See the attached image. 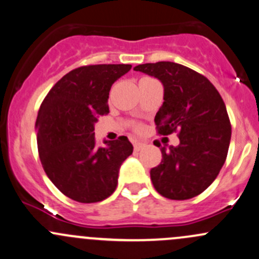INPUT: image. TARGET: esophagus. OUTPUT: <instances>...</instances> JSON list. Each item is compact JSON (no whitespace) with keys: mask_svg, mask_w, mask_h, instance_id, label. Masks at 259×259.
<instances>
[{"mask_svg":"<svg viewBox=\"0 0 259 259\" xmlns=\"http://www.w3.org/2000/svg\"><path fill=\"white\" fill-rule=\"evenodd\" d=\"M133 144H134V149L137 151L140 150V149L144 146V143H141V141H134V143H133Z\"/></svg>","mask_w":259,"mask_h":259,"instance_id":"esophagus-1","label":"esophagus"}]
</instances>
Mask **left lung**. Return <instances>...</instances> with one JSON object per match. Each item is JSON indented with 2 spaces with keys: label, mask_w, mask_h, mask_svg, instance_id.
Segmentation results:
<instances>
[{
  "label": "left lung",
  "mask_w": 259,
  "mask_h": 259,
  "mask_svg": "<svg viewBox=\"0 0 259 259\" xmlns=\"http://www.w3.org/2000/svg\"><path fill=\"white\" fill-rule=\"evenodd\" d=\"M134 70L164 85V103L155 116L157 133H179V145L160 149L161 162L151 168L155 190L170 200L200 195L227 157L231 122L225 102L205 75L182 64L157 62L137 65Z\"/></svg>",
  "instance_id": "1"
}]
</instances>
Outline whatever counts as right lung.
<instances>
[{
	"label": "right lung",
	"mask_w": 259,
	"mask_h": 259,
	"mask_svg": "<svg viewBox=\"0 0 259 259\" xmlns=\"http://www.w3.org/2000/svg\"><path fill=\"white\" fill-rule=\"evenodd\" d=\"M130 64L75 68L54 84L38 110L37 145L54 186L72 200L93 203L116 189L119 168L133 154L126 137L98 146L94 124L109 113V92Z\"/></svg>",
	"instance_id": "add662e5"
}]
</instances>
